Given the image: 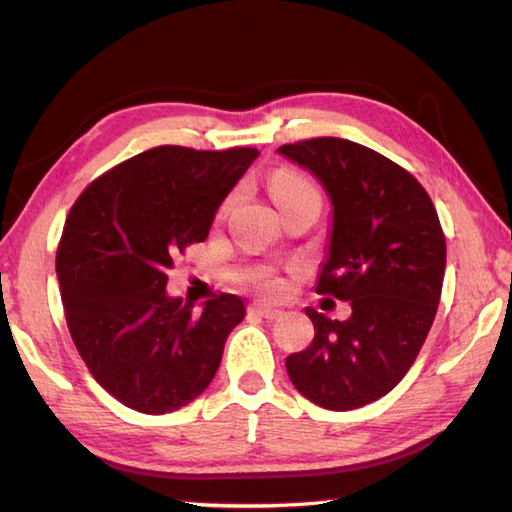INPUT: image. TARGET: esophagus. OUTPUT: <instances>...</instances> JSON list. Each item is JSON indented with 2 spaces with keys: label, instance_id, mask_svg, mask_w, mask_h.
<instances>
[{
  "label": "esophagus",
  "instance_id": "obj_1",
  "mask_svg": "<svg viewBox=\"0 0 512 512\" xmlns=\"http://www.w3.org/2000/svg\"><path fill=\"white\" fill-rule=\"evenodd\" d=\"M250 311H253V314H257V316H262V318H268V320L282 316V309H277L273 305H266V302H255V305L250 307Z\"/></svg>",
  "mask_w": 512,
  "mask_h": 512
}]
</instances>
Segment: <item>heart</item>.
<instances>
[{"instance_id":"heart-1","label":"heart","mask_w":512,"mask_h":512,"mask_svg":"<svg viewBox=\"0 0 512 512\" xmlns=\"http://www.w3.org/2000/svg\"><path fill=\"white\" fill-rule=\"evenodd\" d=\"M305 192H316V189L311 187L307 178H302L296 171H277L271 180V196L275 205Z\"/></svg>"}]
</instances>
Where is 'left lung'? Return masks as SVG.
Masks as SVG:
<instances>
[{"label": "left lung", "instance_id": "1", "mask_svg": "<svg viewBox=\"0 0 512 512\" xmlns=\"http://www.w3.org/2000/svg\"><path fill=\"white\" fill-rule=\"evenodd\" d=\"M277 153L332 203L316 291L352 305L348 320L305 309L314 341L287 357L289 379L323 409H359L400 384L427 339L445 277L443 228L418 180L368 146L316 137Z\"/></svg>", "mask_w": 512, "mask_h": 512}]
</instances>
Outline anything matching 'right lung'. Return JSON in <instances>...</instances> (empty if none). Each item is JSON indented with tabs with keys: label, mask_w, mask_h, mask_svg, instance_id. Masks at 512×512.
Instances as JSON below:
<instances>
[{
	"label": "right lung",
	"mask_w": 512,
	"mask_h": 512,
	"mask_svg": "<svg viewBox=\"0 0 512 512\" xmlns=\"http://www.w3.org/2000/svg\"><path fill=\"white\" fill-rule=\"evenodd\" d=\"M257 149L158 146L85 189L56 255L60 298L92 377L128 409L162 415L212 384L225 341L246 316L239 296L167 293L173 257L205 241Z\"/></svg>",
	"instance_id": "right-lung-1"
}]
</instances>
